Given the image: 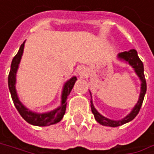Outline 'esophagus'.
Returning a JSON list of instances; mask_svg holds the SVG:
<instances>
[{"label":"esophagus","mask_w":154,"mask_h":154,"mask_svg":"<svg viewBox=\"0 0 154 154\" xmlns=\"http://www.w3.org/2000/svg\"><path fill=\"white\" fill-rule=\"evenodd\" d=\"M77 74H78L81 77H85V74H86V69H85V68H83V67H80V68H78V69H77Z\"/></svg>","instance_id":"obj_1"}]
</instances>
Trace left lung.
Listing matches in <instances>:
<instances>
[{
	"mask_svg": "<svg viewBox=\"0 0 154 154\" xmlns=\"http://www.w3.org/2000/svg\"><path fill=\"white\" fill-rule=\"evenodd\" d=\"M117 57L119 60L128 63V65H130L133 68L137 76L139 77V79L141 81V90H140V94H139L138 101H137V104L134 106L132 110L125 118H123L119 120H113V119H108L106 117L103 116L94 108V104H93V100H91V109L94 116L95 120L103 126H107V127H111V128L119 127V126H121L123 124H126V123L133 120L138 114L139 110L142 106V103H143V98H144V95H145V93H146V81H145V77H144V74H143V64L141 61V60L139 59L137 51L136 50L132 49L128 51H123V52L119 53ZM90 94H91V99H92L91 92H90Z\"/></svg>",
	"mask_w": 154,
	"mask_h": 154,
	"instance_id": "obj_1",
	"label": "left lung"
}]
</instances>
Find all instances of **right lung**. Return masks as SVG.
Wrapping results in <instances>:
<instances>
[{"mask_svg": "<svg viewBox=\"0 0 154 154\" xmlns=\"http://www.w3.org/2000/svg\"><path fill=\"white\" fill-rule=\"evenodd\" d=\"M24 46H25V42L21 45L17 53L13 58L11 66V71L8 77V85H9V89L11 94V98L13 100L14 105L21 117L29 124L34 125V126H38V127H46L50 125L56 124L60 122L66 111V106H67V97L69 95L76 81L77 77H72L70 79H69L63 85L62 93H61V102L60 105L58 106L56 109L45 112V113H38L30 110L29 109L26 107L19 100L17 90H16V76L17 72L18 69V66L23 55L24 51Z\"/></svg>", "mask_w": 154, "mask_h": 154, "instance_id": "obj_1", "label": "right lung"}]
</instances>
